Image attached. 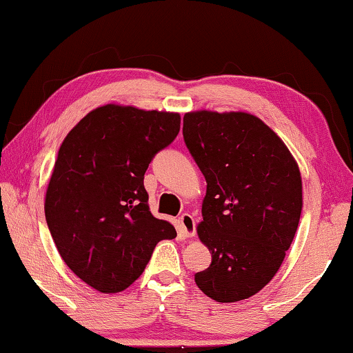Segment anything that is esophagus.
I'll return each mask as SVG.
<instances>
[{
    "instance_id": "esophagus-1",
    "label": "esophagus",
    "mask_w": 353,
    "mask_h": 353,
    "mask_svg": "<svg viewBox=\"0 0 353 353\" xmlns=\"http://www.w3.org/2000/svg\"><path fill=\"white\" fill-rule=\"evenodd\" d=\"M179 221H181L183 236L194 237V234H196V221H194V218L190 214H183L179 218Z\"/></svg>"
}]
</instances>
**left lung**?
Returning <instances> with one entry per match:
<instances>
[{
	"mask_svg": "<svg viewBox=\"0 0 353 353\" xmlns=\"http://www.w3.org/2000/svg\"><path fill=\"white\" fill-rule=\"evenodd\" d=\"M182 132L207 182L198 236L212 262L194 281L220 303L245 300L276 275L292 243L303 204L299 166L253 114L194 111Z\"/></svg>",
	"mask_w": 353,
	"mask_h": 353,
	"instance_id": "left-lung-1",
	"label": "left lung"
}]
</instances>
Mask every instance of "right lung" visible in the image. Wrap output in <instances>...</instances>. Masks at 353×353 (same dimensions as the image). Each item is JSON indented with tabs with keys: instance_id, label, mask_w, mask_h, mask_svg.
Wrapping results in <instances>:
<instances>
[{
	"instance_id": "1",
	"label": "right lung",
	"mask_w": 353,
	"mask_h": 353,
	"mask_svg": "<svg viewBox=\"0 0 353 353\" xmlns=\"http://www.w3.org/2000/svg\"><path fill=\"white\" fill-rule=\"evenodd\" d=\"M181 130V116L105 105L61 144L46 196V218L61 257L88 286L127 289L155 245L176 229L149 210L144 172Z\"/></svg>"
}]
</instances>
